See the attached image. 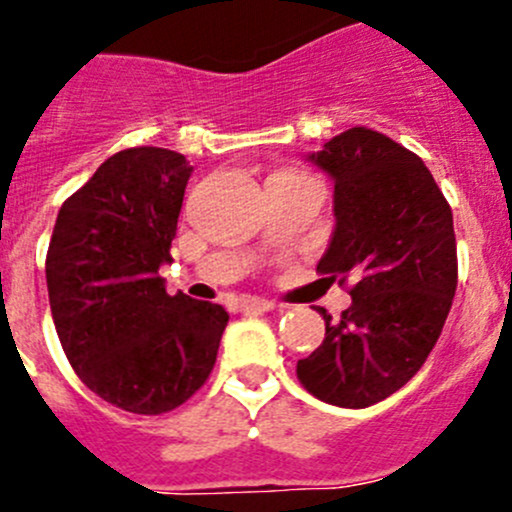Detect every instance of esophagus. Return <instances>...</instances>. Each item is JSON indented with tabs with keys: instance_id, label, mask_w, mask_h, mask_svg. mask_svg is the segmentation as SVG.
Wrapping results in <instances>:
<instances>
[{
	"instance_id": "esophagus-1",
	"label": "esophagus",
	"mask_w": 512,
	"mask_h": 512,
	"mask_svg": "<svg viewBox=\"0 0 512 512\" xmlns=\"http://www.w3.org/2000/svg\"><path fill=\"white\" fill-rule=\"evenodd\" d=\"M240 308L247 310V313H267V310H275V303L262 298H242Z\"/></svg>"
}]
</instances>
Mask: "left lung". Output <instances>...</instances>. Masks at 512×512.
<instances>
[{"mask_svg": "<svg viewBox=\"0 0 512 512\" xmlns=\"http://www.w3.org/2000/svg\"><path fill=\"white\" fill-rule=\"evenodd\" d=\"M333 179L336 227L318 272L351 305L298 361L313 396L364 409L407 384L442 333L457 290L452 209L424 161L371 128H348L308 156Z\"/></svg>", "mask_w": 512, "mask_h": 512, "instance_id": "left-lung-1", "label": "left lung"}]
</instances>
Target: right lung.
Returning <instances> with one entry per match:
<instances>
[{"label":"right lung","instance_id":"add662e5","mask_svg":"<svg viewBox=\"0 0 512 512\" xmlns=\"http://www.w3.org/2000/svg\"><path fill=\"white\" fill-rule=\"evenodd\" d=\"M189 161L138 146L105 159L60 207L45 260L62 351L85 386L113 407L164 414L209 379L229 315L222 305L169 295Z\"/></svg>","mask_w":512,"mask_h":512}]
</instances>
